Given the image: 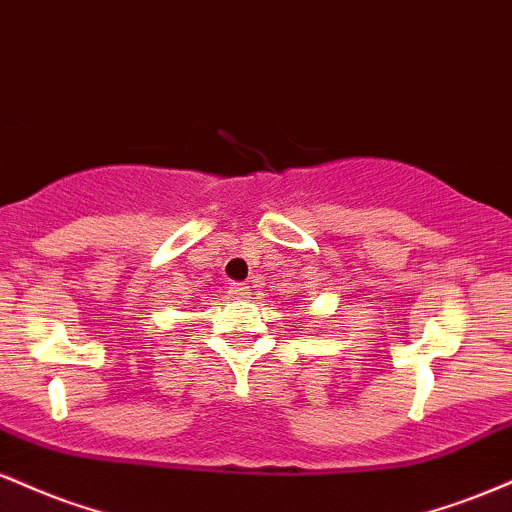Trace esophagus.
<instances>
[{
	"label": "esophagus",
	"instance_id": "34e87169",
	"mask_svg": "<svg viewBox=\"0 0 512 512\" xmlns=\"http://www.w3.org/2000/svg\"><path fill=\"white\" fill-rule=\"evenodd\" d=\"M228 293H231L233 298H238V301H245V298H250V286L248 284H231L228 286Z\"/></svg>",
	"mask_w": 512,
	"mask_h": 512
}]
</instances>
